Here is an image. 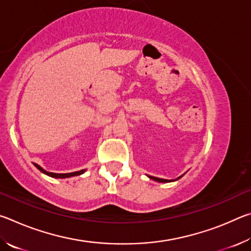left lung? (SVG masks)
<instances>
[{
	"mask_svg": "<svg viewBox=\"0 0 251 251\" xmlns=\"http://www.w3.org/2000/svg\"><path fill=\"white\" fill-rule=\"evenodd\" d=\"M151 178V179H152V180H155V181H158V182H171V181H176V180H178L179 179V178L181 177H178V178H176L175 180H168V179H163V178H158V177H154V176H148Z\"/></svg>",
	"mask_w": 251,
	"mask_h": 251,
	"instance_id": "obj_1",
	"label": "left lung"
}]
</instances>
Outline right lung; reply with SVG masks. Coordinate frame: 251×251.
<instances>
[{
    "label": "right lung",
    "mask_w": 251,
    "mask_h": 251,
    "mask_svg": "<svg viewBox=\"0 0 251 251\" xmlns=\"http://www.w3.org/2000/svg\"><path fill=\"white\" fill-rule=\"evenodd\" d=\"M34 166H35L37 169H39L40 172H42L45 175H48L50 177H53V178H70V177H74V176H79L86 172V169H82V171H78V172H74V173H66V174H56V173H50V172H46L45 169L42 168L40 165L37 164H34Z\"/></svg>",
    "instance_id": "add662e5"
}]
</instances>
